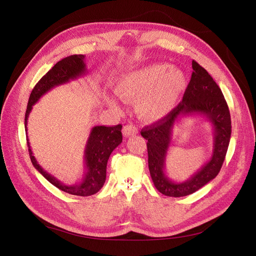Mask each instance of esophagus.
I'll use <instances>...</instances> for the list:
<instances>
[{
    "label": "esophagus",
    "mask_w": 256,
    "mask_h": 256,
    "mask_svg": "<svg viewBox=\"0 0 256 256\" xmlns=\"http://www.w3.org/2000/svg\"><path fill=\"white\" fill-rule=\"evenodd\" d=\"M138 132V128L134 125H132V124H129V125L124 126V128H122V134H124V136H134Z\"/></svg>",
    "instance_id": "1"
}]
</instances>
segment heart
Returning a JSON list of instances; mask_svg holds the SVG:
<instances>
[{"instance_id":"heart-1","label":"heart","mask_w":256,"mask_h":256,"mask_svg":"<svg viewBox=\"0 0 256 256\" xmlns=\"http://www.w3.org/2000/svg\"><path fill=\"white\" fill-rule=\"evenodd\" d=\"M187 76L166 63L143 66L122 76L115 90L126 102H136V110L146 122H157L171 113L187 88ZM108 104L115 108L114 99Z\"/></svg>"}]
</instances>
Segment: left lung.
Here are the masks:
<instances>
[{"label":"left lung","mask_w":256,"mask_h":256,"mask_svg":"<svg viewBox=\"0 0 256 256\" xmlns=\"http://www.w3.org/2000/svg\"><path fill=\"white\" fill-rule=\"evenodd\" d=\"M192 76L182 102L166 118L147 126L141 136L147 140L148 168L154 187L166 196L180 198L198 191L220 172L230 144L232 126L228 104L218 84L205 69L192 60ZM200 114L214 129V150L211 159L189 180L176 183L165 174V160L172 142L174 124L184 116Z\"/></svg>","instance_id":"8db88e82"}]
</instances>
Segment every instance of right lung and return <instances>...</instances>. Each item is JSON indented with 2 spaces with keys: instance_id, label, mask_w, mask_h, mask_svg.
Returning <instances> with one entry per match:
<instances>
[{
  "instance_id": "obj_1",
  "label": "right lung",
  "mask_w": 256,
  "mask_h": 256,
  "mask_svg": "<svg viewBox=\"0 0 256 256\" xmlns=\"http://www.w3.org/2000/svg\"><path fill=\"white\" fill-rule=\"evenodd\" d=\"M84 60L85 56L83 54H74V56H67L58 62L38 81L28 98L24 118L26 134H28V118L30 111L33 109V106L40 99L42 95H44L46 92H48L53 88L65 84L72 80L78 79L86 74V65H85ZM122 125L114 127H92L84 150V172L82 180L78 184L68 186L60 182L56 177L46 172L38 164L33 152L30 150L28 138L26 136L30 158L37 171L60 190L69 193V194L79 196H92L102 188L106 176L108 160H109L111 152L122 143Z\"/></svg>"
}]
</instances>
